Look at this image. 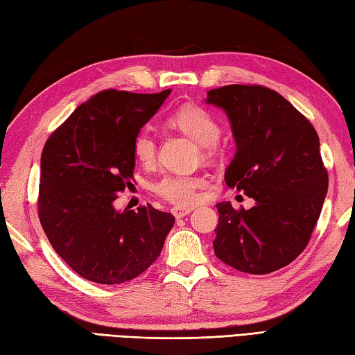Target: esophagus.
<instances>
[{
	"mask_svg": "<svg viewBox=\"0 0 355 355\" xmlns=\"http://www.w3.org/2000/svg\"><path fill=\"white\" fill-rule=\"evenodd\" d=\"M192 207H180V206H175V207H172V215L175 216V218H183V216H186V215H189L191 212H192Z\"/></svg>",
	"mask_w": 355,
	"mask_h": 355,
	"instance_id": "obj_1",
	"label": "esophagus"
}]
</instances>
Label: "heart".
I'll return each instance as SVG.
<instances>
[{
	"label": "heart",
	"mask_w": 355,
	"mask_h": 355,
	"mask_svg": "<svg viewBox=\"0 0 355 355\" xmlns=\"http://www.w3.org/2000/svg\"><path fill=\"white\" fill-rule=\"evenodd\" d=\"M169 125L186 134L201 146L214 148L221 135V126L214 114L198 107L186 105L169 117ZM132 153L143 166L154 164L157 157V145L149 131L143 130L134 137ZM206 184L205 177L200 175H166L153 186V191L178 206H191L198 198V189Z\"/></svg>",
	"instance_id": "b5f03b06"
}]
</instances>
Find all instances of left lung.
Returning <instances> with one entry per match:
<instances>
[{
  "mask_svg": "<svg viewBox=\"0 0 355 355\" xmlns=\"http://www.w3.org/2000/svg\"><path fill=\"white\" fill-rule=\"evenodd\" d=\"M206 103L229 117L236 153L225 183L254 200L235 210L218 202L215 254L244 273L266 275L304 252L328 192V173L313 125L273 89L227 85Z\"/></svg>",
  "mask_w": 355,
  "mask_h": 355,
  "instance_id": "left-lung-1",
  "label": "left lung"
}]
</instances>
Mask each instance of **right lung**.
<instances>
[{
	"instance_id": "right-lung-1",
	"label": "right lung",
	"mask_w": 355,
	"mask_h": 355,
	"mask_svg": "<svg viewBox=\"0 0 355 355\" xmlns=\"http://www.w3.org/2000/svg\"><path fill=\"white\" fill-rule=\"evenodd\" d=\"M171 89H105L50 135L41 155L40 221L56 253L88 281L116 285L153 266L175 218L153 206L119 210L132 178L134 137Z\"/></svg>"
}]
</instances>
